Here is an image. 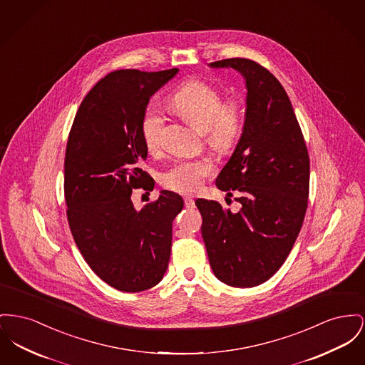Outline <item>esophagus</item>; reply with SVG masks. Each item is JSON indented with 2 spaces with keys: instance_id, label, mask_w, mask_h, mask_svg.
Returning a JSON list of instances; mask_svg holds the SVG:
<instances>
[{
  "instance_id": "obj_1",
  "label": "esophagus",
  "mask_w": 365,
  "mask_h": 365,
  "mask_svg": "<svg viewBox=\"0 0 365 365\" xmlns=\"http://www.w3.org/2000/svg\"><path fill=\"white\" fill-rule=\"evenodd\" d=\"M185 207L186 208H193L194 200L192 197H185Z\"/></svg>"
}]
</instances>
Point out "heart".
Here are the masks:
<instances>
[{
	"label": "heart",
	"instance_id": "1",
	"mask_svg": "<svg viewBox=\"0 0 365 365\" xmlns=\"http://www.w3.org/2000/svg\"><path fill=\"white\" fill-rule=\"evenodd\" d=\"M171 105L185 120L204 132L205 142L214 150L226 153L235 148L244 124L242 110L235 99L223 101L216 86L201 80H189L175 91ZM164 129L163 113L158 108H148L140 121V135L146 149L153 154L163 148ZM212 172L214 165L208 160L179 161L161 175V183L172 192L195 193Z\"/></svg>",
	"mask_w": 365,
	"mask_h": 365
}]
</instances>
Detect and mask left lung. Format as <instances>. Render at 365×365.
I'll return each instance as SVG.
<instances>
[{
  "instance_id": "1",
  "label": "left lung",
  "mask_w": 365,
  "mask_h": 365,
  "mask_svg": "<svg viewBox=\"0 0 365 365\" xmlns=\"http://www.w3.org/2000/svg\"><path fill=\"white\" fill-rule=\"evenodd\" d=\"M245 80V121L236 150L216 178L222 192L236 190L238 212L198 198L201 235L215 276L248 288L270 279L289 255L304 219L310 161L299 123L279 80L254 61L223 59Z\"/></svg>"
}]
</instances>
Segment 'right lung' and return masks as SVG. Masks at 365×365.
<instances>
[{"instance_id":"obj_1","label":"right lung","mask_w":365,"mask_h":365,"mask_svg":"<svg viewBox=\"0 0 365 365\" xmlns=\"http://www.w3.org/2000/svg\"><path fill=\"white\" fill-rule=\"evenodd\" d=\"M178 68L117 70L93 86L74 117L65 157V198L73 238L98 277L123 292L157 285L171 257L172 222L183 198L163 190L140 211L132 190L151 192L140 121L151 96Z\"/></svg>"}]
</instances>
